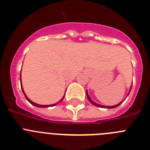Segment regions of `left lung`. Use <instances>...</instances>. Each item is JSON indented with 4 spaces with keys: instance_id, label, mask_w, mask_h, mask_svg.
I'll list each match as a JSON object with an SVG mask.
<instances>
[{
    "instance_id": "left-lung-1",
    "label": "left lung",
    "mask_w": 150,
    "mask_h": 150,
    "mask_svg": "<svg viewBox=\"0 0 150 150\" xmlns=\"http://www.w3.org/2000/svg\"><path fill=\"white\" fill-rule=\"evenodd\" d=\"M131 89H132V86H131ZM130 91H131V90H130ZM130 91H129V93H130ZM129 93H128V94H129ZM86 95H87V98H88V100H89V101L91 102V104H93V105L96 106V107H102V108H107V109H111V108H116V107H119V106H120V104H121L122 103V102H123V101H121L120 103V104H116V105H114V106H103V105H100V104H96L95 102H94L93 100H91V99L90 98V97L88 96V92H87V91H86Z\"/></svg>"
}]
</instances>
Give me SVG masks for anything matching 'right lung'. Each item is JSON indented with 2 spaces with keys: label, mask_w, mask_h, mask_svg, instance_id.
Instances as JSON below:
<instances>
[{
  "label": "right lung",
  "mask_w": 150,
  "mask_h": 150,
  "mask_svg": "<svg viewBox=\"0 0 150 150\" xmlns=\"http://www.w3.org/2000/svg\"><path fill=\"white\" fill-rule=\"evenodd\" d=\"M20 77H21V76H20ZM20 79H21V78H20ZM21 86H22V84H21ZM22 91H23V94H24V95H25V98H26V99H27V100H28V101L29 103H30V104H33V105H34V106H36V107H54V106H55V105H56V104H58V103H59V102H61V101H62V100H63L64 97V96L63 98H62L61 99V100H59V102H58V103H56V104H50V105H40V104H36V103H34V102L31 101V100H30V99H29L28 98V97L26 96V95H25V92H24V90H23V88H22Z\"/></svg>",
  "instance_id": "add662e5"
}]
</instances>
